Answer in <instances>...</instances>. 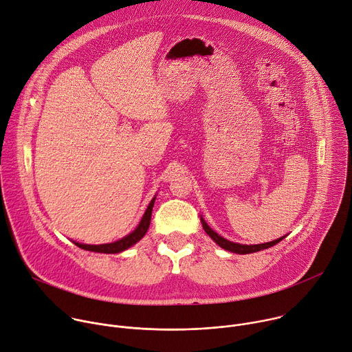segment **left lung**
Instances as JSON below:
<instances>
[{
    "label": "left lung",
    "instance_id": "8db88e82",
    "mask_svg": "<svg viewBox=\"0 0 352 352\" xmlns=\"http://www.w3.org/2000/svg\"><path fill=\"white\" fill-rule=\"evenodd\" d=\"M200 221H202V226H204V230L206 231V234L219 245L221 246L223 249L226 250H230V252L232 254H239V255H246V254H254V252H259V250H263V249H267L276 243H278L280 241H283L285 236H281L278 239H274L272 242H265V243H258V245H242V243H235V242H231L226 238H223L221 235H219L217 232H214L209 226L208 223L200 217Z\"/></svg>",
    "mask_w": 352,
    "mask_h": 352
}]
</instances>
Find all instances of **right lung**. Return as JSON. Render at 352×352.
I'll use <instances>...</instances> for the list:
<instances>
[{
	"label": "right lung",
	"mask_w": 352,
	"mask_h": 352,
	"mask_svg": "<svg viewBox=\"0 0 352 352\" xmlns=\"http://www.w3.org/2000/svg\"><path fill=\"white\" fill-rule=\"evenodd\" d=\"M155 200H156V197H153L152 202L148 204L138 227L126 236H124L116 242L102 243V245H87V243H80V242H75V241H74V243L85 250H90V252H98V254H120V252H122V250L131 248L138 241H140L144 236V234L147 232L148 226H150V219H152V210H153Z\"/></svg>",
	"instance_id": "add662e5"
}]
</instances>
